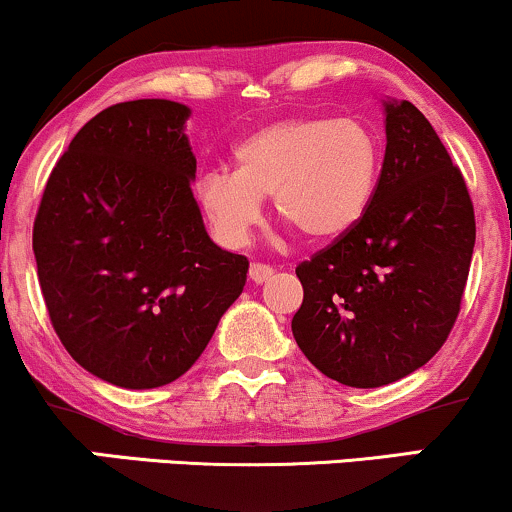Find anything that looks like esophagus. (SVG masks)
<instances>
[{
    "label": "esophagus",
    "mask_w": 512,
    "mask_h": 512,
    "mask_svg": "<svg viewBox=\"0 0 512 512\" xmlns=\"http://www.w3.org/2000/svg\"><path fill=\"white\" fill-rule=\"evenodd\" d=\"M274 269L269 267V264H262V262H252L250 264V281L252 284H264V281L272 279Z\"/></svg>",
    "instance_id": "34e87169"
}]
</instances>
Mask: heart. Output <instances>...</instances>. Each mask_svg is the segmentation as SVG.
<instances>
[{
    "mask_svg": "<svg viewBox=\"0 0 512 512\" xmlns=\"http://www.w3.org/2000/svg\"><path fill=\"white\" fill-rule=\"evenodd\" d=\"M233 163L236 173L209 170L197 180L199 209L219 243H248L267 197L303 238L334 240L373 202L380 144L354 117H286L240 139Z\"/></svg>",
    "mask_w": 512,
    "mask_h": 512,
    "instance_id": "heart-1",
    "label": "heart"
}]
</instances>
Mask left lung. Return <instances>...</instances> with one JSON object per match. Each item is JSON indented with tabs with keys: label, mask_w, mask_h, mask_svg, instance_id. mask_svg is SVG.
Masks as SVG:
<instances>
[{
	"label": "left lung",
	"mask_w": 512,
	"mask_h": 512,
	"mask_svg": "<svg viewBox=\"0 0 512 512\" xmlns=\"http://www.w3.org/2000/svg\"><path fill=\"white\" fill-rule=\"evenodd\" d=\"M385 134L363 219L296 267V344L349 387L390 385L438 354L460 315L477 238L467 182L424 113L385 103Z\"/></svg>",
	"instance_id": "obj_1"
}]
</instances>
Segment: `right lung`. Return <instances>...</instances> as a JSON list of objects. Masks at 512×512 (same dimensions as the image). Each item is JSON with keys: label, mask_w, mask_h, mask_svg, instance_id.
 Wrapping results in <instances>:
<instances>
[{"label": "right lung", "mask_w": 512, "mask_h": 512, "mask_svg": "<svg viewBox=\"0 0 512 512\" xmlns=\"http://www.w3.org/2000/svg\"><path fill=\"white\" fill-rule=\"evenodd\" d=\"M187 115L161 98L105 108L55 163L33 223L52 330L81 368L127 390L190 370L250 267L207 236Z\"/></svg>", "instance_id": "right-lung-1"}]
</instances>
